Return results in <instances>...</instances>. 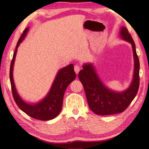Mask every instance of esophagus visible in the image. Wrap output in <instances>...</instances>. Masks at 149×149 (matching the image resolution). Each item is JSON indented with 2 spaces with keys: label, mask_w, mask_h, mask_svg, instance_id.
I'll return each mask as SVG.
<instances>
[{
  "label": "esophagus",
  "mask_w": 149,
  "mask_h": 149,
  "mask_svg": "<svg viewBox=\"0 0 149 149\" xmlns=\"http://www.w3.org/2000/svg\"><path fill=\"white\" fill-rule=\"evenodd\" d=\"M74 71H75V72H76L77 74H78V73L79 72L80 70V67L79 66V65H74Z\"/></svg>",
  "instance_id": "esophagus-1"
}]
</instances>
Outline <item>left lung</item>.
Wrapping results in <instances>:
<instances>
[{
	"mask_svg": "<svg viewBox=\"0 0 149 149\" xmlns=\"http://www.w3.org/2000/svg\"><path fill=\"white\" fill-rule=\"evenodd\" d=\"M120 35L122 38L132 44L135 60L134 79L128 89L121 93L109 90L101 82L92 65H84L83 69L79 73V80L84 86L90 109L99 115L122 113L131 104L139 90L140 64L135 42L126 27H122Z\"/></svg>",
	"mask_w": 149,
	"mask_h": 149,
	"instance_id": "left-lung-1",
	"label": "left lung"
}]
</instances>
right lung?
<instances>
[{"label": "right lung", "mask_w": 149, "mask_h": 149, "mask_svg": "<svg viewBox=\"0 0 149 149\" xmlns=\"http://www.w3.org/2000/svg\"><path fill=\"white\" fill-rule=\"evenodd\" d=\"M28 30L29 28H26L18 40L16 48L15 49L10 64V79L12 95L17 105L27 115L40 120H49L56 118L61 112L65 92L70 83L75 79L76 74L74 72V66L72 64L63 68L57 73L49 92L42 101L35 105H29L24 102L15 90L13 80V67L16 56L17 49L19 44L25 38Z\"/></svg>", "instance_id": "add662e5"}]
</instances>
